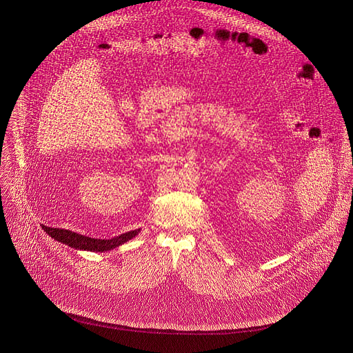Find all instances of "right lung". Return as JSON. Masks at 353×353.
<instances>
[{
    "mask_svg": "<svg viewBox=\"0 0 353 353\" xmlns=\"http://www.w3.org/2000/svg\"><path fill=\"white\" fill-rule=\"evenodd\" d=\"M43 230L48 236H51L54 240H57V242L67 245L72 249L100 252V253L114 249L120 245H124L125 242H128V240H132L133 237H136L140 233V229H136L132 232L123 233L120 236H116L113 239H94V237H88V236L76 233L72 230H67V229H55V228L43 226Z\"/></svg>",
    "mask_w": 353,
    "mask_h": 353,
    "instance_id": "1",
    "label": "right lung"
}]
</instances>
